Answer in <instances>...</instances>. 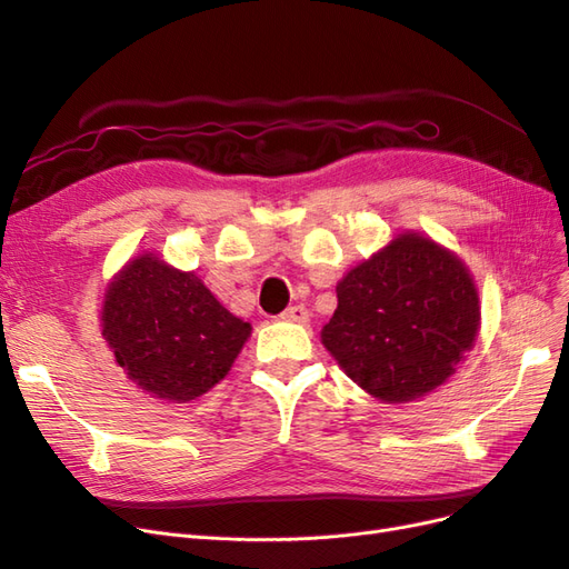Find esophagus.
Wrapping results in <instances>:
<instances>
[{
    "label": "esophagus",
    "mask_w": 569,
    "mask_h": 569,
    "mask_svg": "<svg viewBox=\"0 0 569 569\" xmlns=\"http://www.w3.org/2000/svg\"><path fill=\"white\" fill-rule=\"evenodd\" d=\"M308 318H311V313H308V308L306 306H289L287 311L282 313V320H287V322H301V325H306L308 322Z\"/></svg>",
    "instance_id": "esophagus-1"
}]
</instances>
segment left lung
Instances as JSON below:
<instances>
[{
  "instance_id": "left-lung-1",
  "label": "left lung",
  "mask_w": 569,
  "mask_h": 569,
  "mask_svg": "<svg viewBox=\"0 0 569 569\" xmlns=\"http://www.w3.org/2000/svg\"><path fill=\"white\" fill-rule=\"evenodd\" d=\"M337 311L322 327L341 370L385 403L441 387L479 332V295L460 258L418 232H401L343 274Z\"/></svg>"
}]
</instances>
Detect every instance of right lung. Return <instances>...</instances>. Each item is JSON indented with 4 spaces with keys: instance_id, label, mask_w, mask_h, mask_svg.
Returning a JSON list of instances; mask_svg holds the SVG:
<instances>
[{
    "instance_id": "add662e5",
    "label": "right lung",
    "mask_w": 569,
    "mask_h": 569,
    "mask_svg": "<svg viewBox=\"0 0 569 569\" xmlns=\"http://www.w3.org/2000/svg\"><path fill=\"white\" fill-rule=\"evenodd\" d=\"M101 335L116 363L153 399L194 401L226 377L251 335L194 272L140 253L109 282Z\"/></svg>"
}]
</instances>
